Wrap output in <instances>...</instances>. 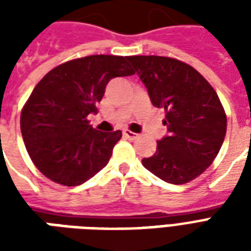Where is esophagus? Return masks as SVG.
Returning <instances> with one entry per match:
<instances>
[{
    "instance_id": "obj_1",
    "label": "esophagus",
    "mask_w": 251,
    "mask_h": 251,
    "mask_svg": "<svg viewBox=\"0 0 251 251\" xmlns=\"http://www.w3.org/2000/svg\"><path fill=\"white\" fill-rule=\"evenodd\" d=\"M124 136H125L127 140H136L137 137H138V134H136V133H133V131L125 129V130H124Z\"/></svg>"
}]
</instances>
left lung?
I'll return each instance as SVG.
<instances>
[{"label":"left lung","mask_w":251,"mask_h":251,"mask_svg":"<svg viewBox=\"0 0 251 251\" xmlns=\"http://www.w3.org/2000/svg\"><path fill=\"white\" fill-rule=\"evenodd\" d=\"M153 106L165 110L167 136L142 165L167 183L184 184L221 151L227 120L215 90L195 68L164 56H129Z\"/></svg>","instance_id":"obj_1"}]
</instances>
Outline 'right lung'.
Returning <instances> with one entry per match:
<instances>
[{"label": "right lung", "mask_w": 251, "mask_h": 251, "mask_svg": "<svg viewBox=\"0 0 251 251\" xmlns=\"http://www.w3.org/2000/svg\"><path fill=\"white\" fill-rule=\"evenodd\" d=\"M127 57L91 55L63 63L37 83L21 111V134L29 157L46 177L83 184L109 163L122 133L98 131L88 114L113 77L129 76Z\"/></svg>", "instance_id": "right-lung-1"}]
</instances>
